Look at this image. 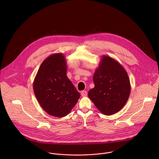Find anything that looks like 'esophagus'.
I'll return each mask as SVG.
<instances>
[{
  "label": "esophagus",
  "mask_w": 159,
  "mask_h": 159,
  "mask_svg": "<svg viewBox=\"0 0 159 159\" xmlns=\"http://www.w3.org/2000/svg\"><path fill=\"white\" fill-rule=\"evenodd\" d=\"M81 94L82 97H86L87 95H88V93H87V91H81Z\"/></svg>",
  "instance_id": "34e87169"
}]
</instances>
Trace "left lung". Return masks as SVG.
<instances>
[{
  "label": "left lung",
  "mask_w": 159,
  "mask_h": 159,
  "mask_svg": "<svg viewBox=\"0 0 159 159\" xmlns=\"http://www.w3.org/2000/svg\"><path fill=\"white\" fill-rule=\"evenodd\" d=\"M93 88L88 97L102 113L110 116L119 111L127 103L131 90L128 74L117 61L102 56L95 71Z\"/></svg>",
  "instance_id": "1"
}]
</instances>
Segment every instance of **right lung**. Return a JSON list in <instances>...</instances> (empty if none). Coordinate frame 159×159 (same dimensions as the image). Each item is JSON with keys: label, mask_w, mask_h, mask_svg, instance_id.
<instances>
[{"label": "right lung", "mask_w": 159, "mask_h": 159, "mask_svg": "<svg viewBox=\"0 0 159 159\" xmlns=\"http://www.w3.org/2000/svg\"><path fill=\"white\" fill-rule=\"evenodd\" d=\"M67 70L64 54H52L42 63L33 83L34 93L42 108L57 117L70 113L80 97L67 76Z\"/></svg>", "instance_id": "right-lung-1"}]
</instances>
